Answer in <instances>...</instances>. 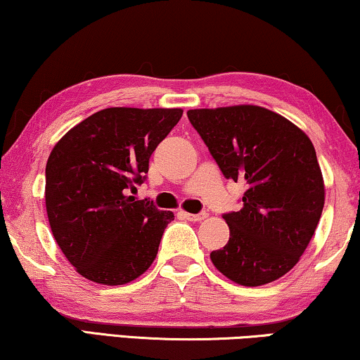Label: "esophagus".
Wrapping results in <instances>:
<instances>
[{
  "mask_svg": "<svg viewBox=\"0 0 360 360\" xmlns=\"http://www.w3.org/2000/svg\"><path fill=\"white\" fill-rule=\"evenodd\" d=\"M184 216L191 222H201L207 217V212H198V214H190V212H184Z\"/></svg>",
  "mask_w": 360,
  "mask_h": 360,
  "instance_id": "34e87169",
  "label": "esophagus"
}]
</instances>
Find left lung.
<instances>
[{"label": "left lung", "instance_id": "8db88e82", "mask_svg": "<svg viewBox=\"0 0 360 360\" xmlns=\"http://www.w3.org/2000/svg\"><path fill=\"white\" fill-rule=\"evenodd\" d=\"M186 115L222 175L247 185L242 210L222 214L231 237L211 252L212 263L237 284L273 283L299 262L325 205L314 144L263 107L198 108Z\"/></svg>", "mask_w": 360, "mask_h": 360}]
</instances>
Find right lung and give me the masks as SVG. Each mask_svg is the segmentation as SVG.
Returning <instances> with one entry per match:
<instances>
[{
	"label": "right lung",
	"instance_id": "add662e5",
	"mask_svg": "<svg viewBox=\"0 0 360 360\" xmlns=\"http://www.w3.org/2000/svg\"><path fill=\"white\" fill-rule=\"evenodd\" d=\"M181 108L112 107L82 120L51 150L45 206L53 237L77 273L105 285L141 276L174 212L131 193Z\"/></svg>",
	"mask_w": 360,
	"mask_h": 360
}]
</instances>
